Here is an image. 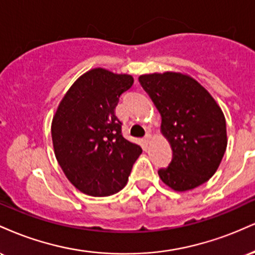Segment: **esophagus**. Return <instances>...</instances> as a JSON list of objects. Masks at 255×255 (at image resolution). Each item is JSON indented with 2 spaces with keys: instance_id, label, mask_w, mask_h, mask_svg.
<instances>
[{
  "instance_id": "obj_1",
  "label": "esophagus",
  "mask_w": 255,
  "mask_h": 255,
  "mask_svg": "<svg viewBox=\"0 0 255 255\" xmlns=\"http://www.w3.org/2000/svg\"><path fill=\"white\" fill-rule=\"evenodd\" d=\"M144 140H145V142H147V144H148V142H150V140H151V134L150 133L146 134L145 137H144Z\"/></svg>"
}]
</instances>
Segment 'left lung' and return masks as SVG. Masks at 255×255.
I'll list each match as a JSON object with an SVG mask.
<instances>
[{
	"label": "left lung",
	"instance_id": "1",
	"mask_svg": "<svg viewBox=\"0 0 255 255\" xmlns=\"http://www.w3.org/2000/svg\"><path fill=\"white\" fill-rule=\"evenodd\" d=\"M139 83L162 116L172 159L158 175L174 191L184 192L210 180L227 148V125L212 96L186 74L140 75Z\"/></svg>",
	"mask_w": 255,
	"mask_h": 255
}]
</instances>
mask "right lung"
I'll return each mask as SVG.
<instances>
[{
  "label": "right lung",
  "mask_w": 255,
  "mask_h": 255,
  "mask_svg": "<svg viewBox=\"0 0 255 255\" xmlns=\"http://www.w3.org/2000/svg\"><path fill=\"white\" fill-rule=\"evenodd\" d=\"M131 75L107 69L86 72L72 85L51 124L55 156L67 178L92 197L115 194L127 183L141 147L122 135L115 115Z\"/></svg>",
  "instance_id": "1"
}]
</instances>
